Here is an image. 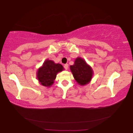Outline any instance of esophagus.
Instances as JSON below:
<instances>
[{
  "label": "esophagus",
  "instance_id": "34e87169",
  "mask_svg": "<svg viewBox=\"0 0 133 133\" xmlns=\"http://www.w3.org/2000/svg\"><path fill=\"white\" fill-rule=\"evenodd\" d=\"M68 66H69V65H68V64H65V65H64V68H65V69L67 70V69H68Z\"/></svg>",
  "mask_w": 133,
  "mask_h": 133
}]
</instances>
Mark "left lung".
Returning <instances> with one entry per match:
<instances>
[{
    "instance_id": "left-lung-1",
    "label": "left lung",
    "mask_w": 133,
    "mask_h": 133,
    "mask_svg": "<svg viewBox=\"0 0 133 133\" xmlns=\"http://www.w3.org/2000/svg\"><path fill=\"white\" fill-rule=\"evenodd\" d=\"M70 69L73 77L79 85H86L91 80L93 74L91 67L80 57L76 58L74 64L70 65Z\"/></svg>"
}]
</instances>
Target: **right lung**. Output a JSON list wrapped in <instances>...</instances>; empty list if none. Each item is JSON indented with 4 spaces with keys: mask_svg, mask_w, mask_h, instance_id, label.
<instances>
[{
    "mask_svg": "<svg viewBox=\"0 0 133 133\" xmlns=\"http://www.w3.org/2000/svg\"><path fill=\"white\" fill-rule=\"evenodd\" d=\"M64 69L60 64H55L53 61L45 60L42 66L38 69L37 77L41 85L49 87L53 85L57 73Z\"/></svg>",
    "mask_w": 133,
    "mask_h": 133,
    "instance_id": "obj_1",
    "label": "right lung"
}]
</instances>
